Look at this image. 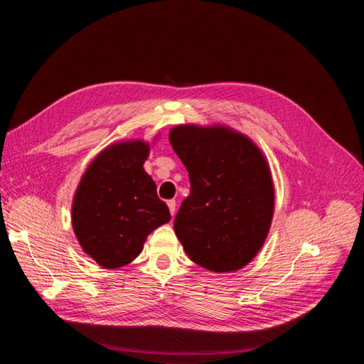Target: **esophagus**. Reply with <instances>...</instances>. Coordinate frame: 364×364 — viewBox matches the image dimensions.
<instances>
[{
	"instance_id": "obj_1",
	"label": "esophagus",
	"mask_w": 364,
	"mask_h": 364,
	"mask_svg": "<svg viewBox=\"0 0 364 364\" xmlns=\"http://www.w3.org/2000/svg\"><path fill=\"white\" fill-rule=\"evenodd\" d=\"M167 205H168V209H170L171 215H174V214H176V200H174V199H171V200H168V202H167Z\"/></svg>"
}]
</instances>
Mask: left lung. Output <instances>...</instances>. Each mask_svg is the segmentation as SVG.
Segmentation results:
<instances>
[{"label":"left lung","instance_id":"8db88e82","mask_svg":"<svg viewBox=\"0 0 364 364\" xmlns=\"http://www.w3.org/2000/svg\"><path fill=\"white\" fill-rule=\"evenodd\" d=\"M170 144L191 185L174 218L186 255L215 273L245 267L264 245L273 217V182L262 153L222 126H178Z\"/></svg>","mask_w":364,"mask_h":364}]
</instances>
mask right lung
<instances>
[{"label": "right lung", "mask_w": 364, "mask_h": 364, "mask_svg": "<svg viewBox=\"0 0 364 364\" xmlns=\"http://www.w3.org/2000/svg\"><path fill=\"white\" fill-rule=\"evenodd\" d=\"M149 144L118 142L98 155L79 183L73 228L82 249L105 269L134 261L149 234L170 222L168 206L142 168Z\"/></svg>", "instance_id": "add662e5"}]
</instances>
